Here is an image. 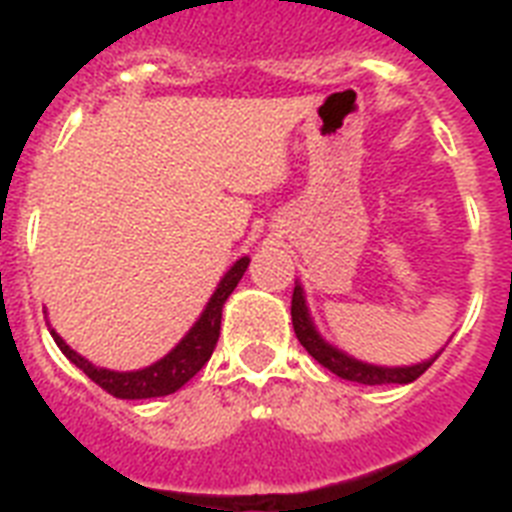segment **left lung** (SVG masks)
Here are the masks:
<instances>
[{
	"label": "left lung",
	"instance_id": "left-lung-1",
	"mask_svg": "<svg viewBox=\"0 0 512 512\" xmlns=\"http://www.w3.org/2000/svg\"><path fill=\"white\" fill-rule=\"evenodd\" d=\"M292 327H295V335L300 340L308 353H311L321 366H327L329 372H335L337 377L350 382H361V385H406V382H414L420 374H425L436 358L430 361H422V364L414 366H398V369H388V366H372V364H361L356 358L345 356L342 350L332 348L327 342L321 340L319 332L313 329V321L308 316V308H305L303 300V289L295 287L292 292Z\"/></svg>",
	"mask_w": 512,
	"mask_h": 512
}]
</instances>
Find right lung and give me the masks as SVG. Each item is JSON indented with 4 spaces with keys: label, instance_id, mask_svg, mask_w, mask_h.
Instances as JSON below:
<instances>
[{
    "label": "right lung",
    "instance_id": "1",
    "mask_svg": "<svg viewBox=\"0 0 512 512\" xmlns=\"http://www.w3.org/2000/svg\"><path fill=\"white\" fill-rule=\"evenodd\" d=\"M249 257H241L236 260L231 271L225 273L223 281L217 284L215 295L209 297L207 308L201 313V319L193 324V329L183 340L177 342L175 350H170L162 361L140 369V372H108V369H100V366H92L87 358H82L76 350H71L66 342L60 340L55 332V342L58 348L63 350V356L82 369L87 377H90L95 385L111 393L114 398H159L170 396L175 390H180L185 382L191 380L193 374L199 372L201 366L207 364L212 350L217 345V337H220V319H223V303L228 300L236 284L241 281L244 271H247Z\"/></svg>",
    "mask_w": 512,
    "mask_h": 512
}]
</instances>
